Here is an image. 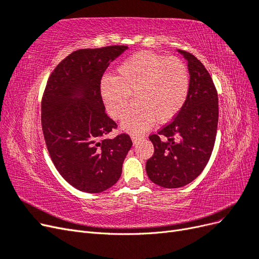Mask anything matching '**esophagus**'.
Instances as JSON below:
<instances>
[{
    "instance_id": "obj_1",
    "label": "esophagus",
    "mask_w": 259,
    "mask_h": 259,
    "mask_svg": "<svg viewBox=\"0 0 259 259\" xmlns=\"http://www.w3.org/2000/svg\"><path fill=\"white\" fill-rule=\"evenodd\" d=\"M131 138H132V140H133V143L136 144L137 142H139V140L144 139V136H142V135H132Z\"/></svg>"
}]
</instances>
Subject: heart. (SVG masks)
Returning a JSON list of instances; mask_svg holds the SVG:
<instances>
[{
	"label": "heart",
	"instance_id": "b5f03b06",
	"mask_svg": "<svg viewBox=\"0 0 259 259\" xmlns=\"http://www.w3.org/2000/svg\"><path fill=\"white\" fill-rule=\"evenodd\" d=\"M190 89L189 70L183 60L149 51L133 54L116 68V76L105 75L99 94L108 113L121 119L131 93L135 104L125 114L122 126L145 132L154 121L165 123L182 110Z\"/></svg>",
	"mask_w": 259,
	"mask_h": 259
}]
</instances>
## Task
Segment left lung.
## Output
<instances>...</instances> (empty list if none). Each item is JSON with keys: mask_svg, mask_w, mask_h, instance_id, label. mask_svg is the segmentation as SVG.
Instances as JSON below:
<instances>
[{"mask_svg": "<svg viewBox=\"0 0 259 259\" xmlns=\"http://www.w3.org/2000/svg\"><path fill=\"white\" fill-rule=\"evenodd\" d=\"M178 52L188 61L189 94L174 119L149 136L154 152L146 163L151 182L168 189L190 184L202 173L213 151L218 124L217 91L208 71L192 54Z\"/></svg>", "mask_w": 259, "mask_h": 259, "instance_id": "left-lung-1", "label": "left lung"}]
</instances>
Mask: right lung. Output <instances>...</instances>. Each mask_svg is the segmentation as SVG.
I'll return each mask as SVG.
<instances>
[{
	"label": "right lung",
	"instance_id": "obj_1",
	"mask_svg": "<svg viewBox=\"0 0 259 259\" xmlns=\"http://www.w3.org/2000/svg\"><path fill=\"white\" fill-rule=\"evenodd\" d=\"M125 45L77 50L54 69L42 98V130L59 174L76 189L98 193L122 174L133 145L127 134L106 137L116 123L109 117L99 85L106 69Z\"/></svg>",
	"mask_w": 259,
	"mask_h": 259
}]
</instances>
